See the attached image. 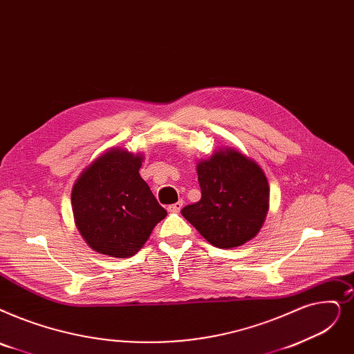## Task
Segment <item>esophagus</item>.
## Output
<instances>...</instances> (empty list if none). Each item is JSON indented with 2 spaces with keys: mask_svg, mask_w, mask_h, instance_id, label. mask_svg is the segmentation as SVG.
Segmentation results:
<instances>
[{
  "mask_svg": "<svg viewBox=\"0 0 354 354\" xmlns=\"http://www.w3.org/2000/svg\"><path fill=\"white\" fill-rule=\"evenodd\" d=\"M182 205H183V203H182V201H178V203L172 204V205H169V207H167V211H169V212H179L180 208H182Z\"/></svg>",
  "mask_w": 354,
  "mask_h": 354,
  "instance_id": "34e87169",
  "label": "esophagus"
}]
</instances>
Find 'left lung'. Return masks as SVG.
I'll list each match as a JSON object with an SVG mask.
<instances>
[{
    "label": "left lung",
    "mask_w": 354,
    "mask_h": 354,
    "mask_svg": "<svg viewBox=\"0 0 354 354\" xmlns=\"http://www.w3.org/2000/svg\"><path fill=\"white\" fill-rule=\"evenodd\" d=\"M201 199L180 211L209 244L233 249L257 236L269 211V182L253 159L233 147L196 163Z\"/></svg>",
    "instance_id": "8db88e82"
}]
</instances>
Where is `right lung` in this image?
<instances>
[{
  "instance_id": "obj_1",
  "label": "right lung",
  "mask_w": 354,
  "mask_h": 354,
  "mask_svg": "<svg viewBox=\"0 0 354 354\" xmlns=\"http://www.w3.org/2000/svg\"><path fill=\"white\" fill-rule=\"evenodd\" d=\"M145 156L111 147L92 160L72 187L76 228L97 253L127 259L166 217L139 169Z\"/></svg>"
}]
</instances>
